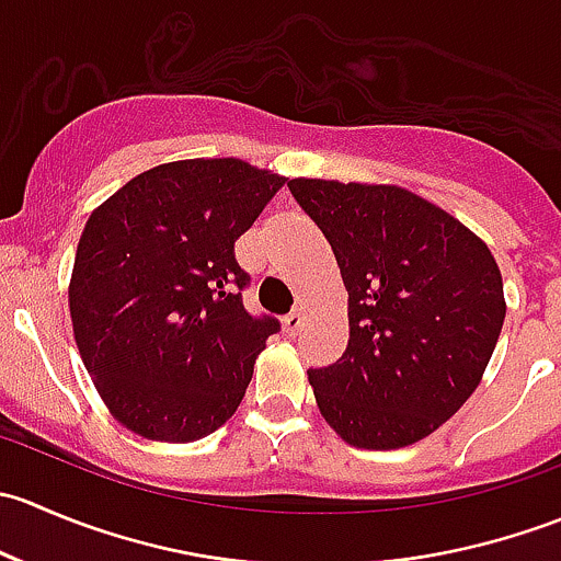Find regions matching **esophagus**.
Here are the masks:
<instances>
[{
    "mask_svg": "<svg viewBox=\"0 0 561 561\" xmlns=\"http://www.w3.org/2000/svg\"><path fill=\"white\" fill-rule=\"evenodd\" d=\"M304 328V312L301 309H296V312H290L285 317V333L287 336H298Z\"/></svg>",
    "mask_w": 561,
    "mask_h": 561,
    "instance_id": "34e87169",
    "label": "esophagus"
}]
</instances>
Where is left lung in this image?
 Here are the masks:
<instances>
[{"label": "left lung", "mask_w": 561, "mask_h": 561, "mask_svg": "<svg viewBox=\"0 0 561 561\" xmlns=\"http://www.w3.org/2000/svg\"><path fill=\"white\" fill-rule=\"evenodd\" d=\"M347 287V350L309 369L347 445L396 450L437 432L483 380L505 322L494 254L454 214L396 184L293 179Z\"/></svg>", "instance_id": "1"}]
</instances>
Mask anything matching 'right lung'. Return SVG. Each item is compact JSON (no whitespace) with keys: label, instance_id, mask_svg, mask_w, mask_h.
Masks as SVG:
<instances>
[{"label":"right lung","instance_id":"right-lung-1","mask_svg":"<svg viewBox=\"0 0 561 561\" xmlns=\"http://www.w3.org/2000/svg\"><path fill=\"white\" fill-rule=\"evenodd\" d=\"M282 184L236 157L165 162L89 217L72 333L107 412L138 437L195 443L239 410L279 322L244 309L233 247Z\"/></svg>","mask_w":561,"mask_h":561}]
</instances>
